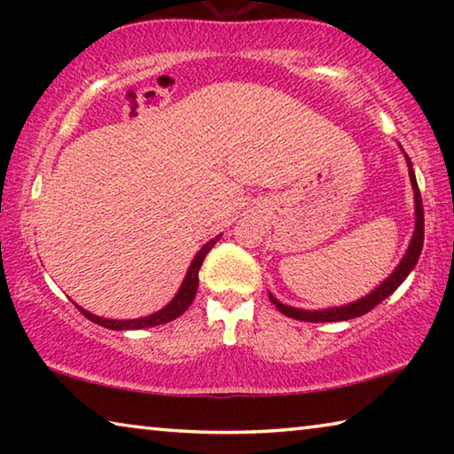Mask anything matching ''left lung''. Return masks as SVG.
<instances>
[{
  "mask_svg": "<svg viewBox=\"0 0 454 454\" xmlns=\"http://www.w3.org/2000/svg\"><path fill=\"white\" fill-rule=\"evenodd\" d=\"M406 162H409V176H411V184H412V188H414V204H417V224H414V234H412V240H411L409 250H406V254L401 260V264L396 266V270L390 274L388 278L384 280L374 292H371V294H368V296L360 298V301L352 302V304H347V306H338V309H328V310H298V309H292V306L280 304L274 296H270L272 304L282 314H286V317L296 318V320H304V322L350 320V318L363 317V314L371 312L376 304H380L384 298H388L398 286H401L406 276L411 274L412 268L417 266L419 256H420V252H422V242H425V210H422L420 190H419L417 178H414L412 164H411L409 156H406Z\"/></svg>",
  "mask_w": 454,
  "mask_h": 454,
  "instance_id": "left-lung-1",
  "label": "left lung"
}]
</instances>
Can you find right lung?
<instances>
[{
    "label": "right lung",
    "mask_w": 454,
    "mask_h": 454,
    "mask_svg": "<svg viewBox=\"0 0 454 454\" xmlns=\"http://www.w3.org/2000/svg\"><path fill=\"white\" fill-rule=\"evenodd\" d=\"M220 240V236L214 238L208 244H204V248L198 252L194 262H192L190 270L186 274V278H184L182 286L178 290V294L174 296V301L162 309L156 314H152V317H145V318H136V320H107V318H99L94 317V314H90L88 310H83L78 306V310L83 314V317L90 318L91 322H96V325L104 326V328H110V330H140V328H150V326H158V325H166V322H170L174 318L182 317L184 312L188 310V306L192 304L196 296V290H198V272H200V266H202L204 258L208 252L212 250V246Z\"/></svg>",
    "instance_id": "obj_1"
}]
</instances>
